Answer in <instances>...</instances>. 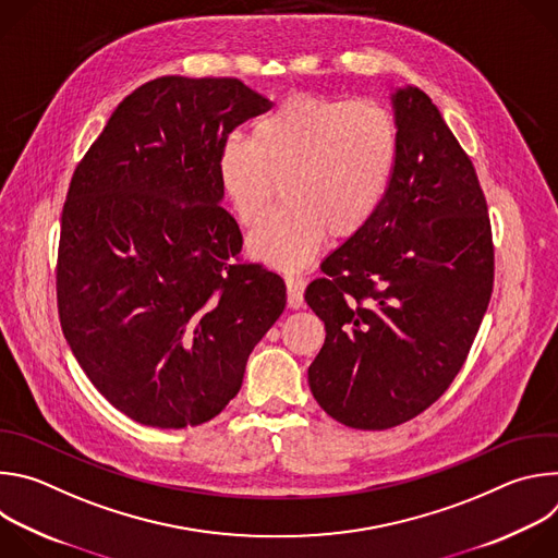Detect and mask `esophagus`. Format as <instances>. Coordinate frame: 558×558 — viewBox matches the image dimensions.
Returning <instances> with one entry per match:
<instances>
[{
  "instance_id": "34e87169",
  "label": "esophagus",
  "mask_w": 558,
  "mask_h": 558,
  "mask_svg": "<svg viewBox=\"0 0 558 558\" xmlns=\"http://www.w3.org/2000/svg\"><path fill=\"white\" fill-rule=\"evenodd\" d=\"M284 282H287V304L291 308H300L304 304V287H306V280L300 278V276H284Z\"/></svg>"
}]
</instances>
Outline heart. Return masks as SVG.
<instances>
[{"label":"heart","mask_w":558,"mask_h":558,"mask_svg":"<svg viewBox=\"0 0 558 558\" xmlns=\"http://www.w3.org/2000/svg\"><path fill=\"white\" fill-rule=\"evenodd\" d=\"M397 156L400 128L379 101L293 93L256 121L252 138L233 134L222 143L218 174L238 222L247 227L265 216L282 181L287 205L254 229L250 252L293 271L329 233L351 238L371 225Z\"/></svg>","instance_id":"obj_1"}]
</instances>
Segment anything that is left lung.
Listing matches in <instances>:
<instances>
[{
  "mask_svg": "<svg viewBox=\"0 0 558 558\" xmlns=\"http://www.w3.org/2000/svg\"><path fill=\"white\" fill-rule=\"evenodd\" d=\"M400 156L377 216L304 293L327 327L308 386L336 422L400 426L448 390L482 327L495 245L470 156L430 97L392 95Z\"/></svg>",
  "mask_w": 558,
  "mask_h": 558,
  "instance_id": "obj_1",
  "label": "left lung"
}]
</instances>
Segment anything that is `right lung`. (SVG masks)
Masks as SVG:
<instances>
[{
	"instance_id": "obj_1",
	"label": "right lung",
	"mask_w": 558,
	"mask_h": 558,
	"mask_svg": "<svg viewBox=\"0 0 558 558\" xmlns=\"http://www.w3.org/2000/svg\"><path fill=\"white\" fill-rule=\"evenodd\" d=\"M269 108L233 76L151 78L72 174L54 269L61 331L138 424L216 417L284 311L282 278L241 258V229L220 205L222 143Z\"/></svg>"
}]
</instances>
